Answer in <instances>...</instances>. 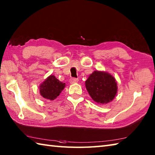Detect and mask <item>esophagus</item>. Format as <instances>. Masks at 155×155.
<instances>
[{"label": "esophagus", "instance_id": "1", "mask_svg": "<svg viewBox=\"0 0 155 155\" xmlns=\"http://www.w3.org/2000/svg\"><path fill=\"white\" fill-rule=\"evenodd\" d=\"M78 79L77 78H71L69 80V82L70 84H75V83H78Z\"/></svg>", "mask_w": 155, "mask_h": 155}]
</instances>
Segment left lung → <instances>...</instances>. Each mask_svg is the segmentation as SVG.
Masks as SVG:
<instances>
[{
	"label": "left lung",
	"instance_id": "obj_1",
	"mask_svg": "<svg viewBox=\"0 0 155 155\" xmlns=\"http://www.w3.org/2000/svg\"><path fill=\"white\" fill-rule=\"evenodd\" d=\"M86 87L92 100L98 104L111 102L117 93V83L111 74L103 71H94L85 81Z\"/></svg>",
	"mask_w": 155,
	"mask_h": 155
}]
</instances>
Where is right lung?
<instances>
[{
  "instance_id": "obj_1",
  "label": "right lung",
  "mask_w": 155,
  "mask_h": 155,
  "mask_svg": "<svg viewBox=\"0 0 155 155\" xmlns=\"http://www.w3.org/2000/svg\"><path fill=\"white\" fill-rule=\"evenodd\" d=\"M65 87V83L61 82L54 75L51 74L40 85V94L46 100L54 101Z\"/></svg>"
}]
</instances>
